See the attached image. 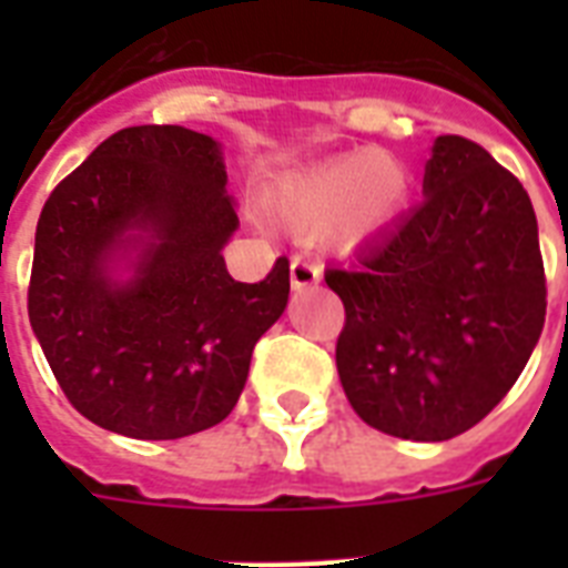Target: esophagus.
I'll return each instance as SVG.
<instances>
[{"label":"esophagus","mask_w":568,"mask_h":568,"mask_svg":"<svg viewBox=\"0 0 568 568\" xmlns=\"http://www.w3.org/2000/svg\"><path fill=\"white\" fill-rule=\"evenodd\" d=\"M288 274H292V288H310V285H315L321 280V265L315 262V258L303 256V253H297V256L292 258V267H288Z\"/></svg>","instance_id":"34e87169"}]
</instances>
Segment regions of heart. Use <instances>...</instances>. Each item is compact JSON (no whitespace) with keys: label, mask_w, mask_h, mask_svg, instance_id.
Masks as SVG:
<instances>
[{"label":"heart","mask_w":568,"mask_h":568,"mask_svg":"<svg viewBox=\"0 0 568 568\" xmlns=\"http://www.w3.org/2000/svg\"><path fill=\"white\" fill-rule=\"evenodd\" d=\"M406 171L374 150L342 155L283 185L276 212L303 235L336 226L345 244H359L395 221L406 203Z\"/></svg>","instance_id":"1"}]
</instances>
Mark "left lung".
<instances>
[{"mask_svg": "<svg viewBox=\"0 0 568 568\" xmlns=\"http://www.w3.org/2000/svg\"><path fill=\"white\" fill-rule=\"evenodd\" d=\"M324 280L345 303L347 400L397 439L445 442L484 422L546 324L528 191L459 135L436 138L422 203Z\"/></svg>", "mask_w": 568, "mask_h": 568, "instance_id": "8db88e82", "label": "left lung"}]
</instances>
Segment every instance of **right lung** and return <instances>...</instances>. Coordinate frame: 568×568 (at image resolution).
<instances>
[{
	"label": "right lung",
	"instance_id": "add662e5",
	"mask_svg": "<svg viewBox=\"0 0 568 568\" xmlns=\"http://www.w3.org/2000/svg\"><path fill=\"white\" fill-rule=\"evenodd\" d=\"M239 226L221 150L185 126L105 138L40 212L29 321L67 400L105 430L182 439L239 404L250 356L288 303V258L239 283L221 247ZM139 236L136 280L104 262Z\"/></svg>",
	"mask_w": 568,
	"mask_h": 568
}]
</instances>
